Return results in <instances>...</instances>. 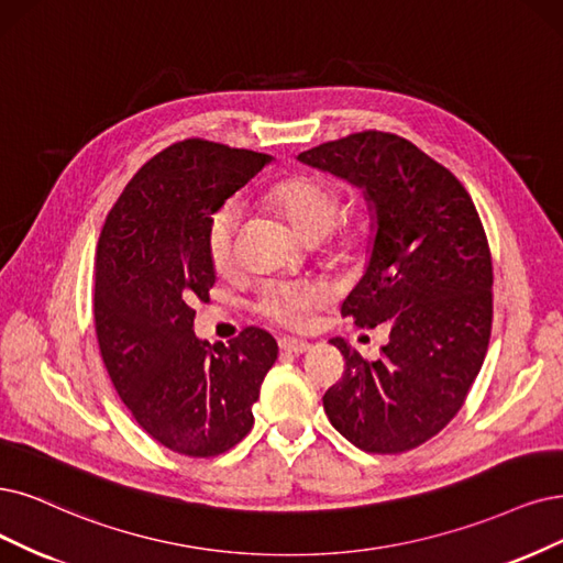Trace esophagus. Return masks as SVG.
<instances>
[{"label":"esophagus","mask_w":563,"mask_h":563,"mask_svg":"<svg viewBox=\"0 0 563 563\" xmlns=\"http://www.w3.org/2000/svg\"><path fill=\"white\" fill-rule=\"evenodd\" d=\"M278 345L283 352H289V355H303V352L310 350L306 341H297V339H280Z\"/></svg>","instance_id":"obj_1"}]
</instances>
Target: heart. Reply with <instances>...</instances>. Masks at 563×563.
Instances as JSON below:
<instances>
[{
    "instance_id": "1",
    "label": "heart",
    "mask_w": 563,
    "mask_h": 563,
    "mask_svg": "<svg viewBox=\"0 0 563 563\" xmlns=\"http://www.w3.org/2000/svg\"><path fill=\"white\" fill-rule=\"evenodd\" d=\"M268 201L289 220L297 232L318 241L324 236V253L334 262H352L362 255L368 241L364 220L336 222L341 197L334 187L320 178L297 174L278 180L268 190ZM241 224V203L229 199L220 203L206 224V253L216 271H224L234 262V243ZM329 297V289L318 280H292L266 285L257 297V313L271 322L299 329L310 313Z\"/></svg>"
}]
</instances>
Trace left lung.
Listing matches in <instances>:
<instances>
[{"instance_id": "1", "label": "left lung", "mask_w": 563, "mask_h": 563, "mask_svg": "<svg viewBox=\"0 0 563 563\" xmlns=\"http://www.w3.org/2000/svg\"><path fill=\"white\" fill-rule=\"evenodd\" d=\"M299 159L364 187L378 229L341 316L389 327L376 362L329 341L345 371L324 391V412L364 452H408L460 412L483 368L494 313L485 227L460 178L404 136L366 130Z\"/></svg>"}]
</instances>
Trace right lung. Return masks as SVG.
Returning a JSON list of instances; mask_svg holds the SVG:
<instances>
[{
	"label": "right lung",
	"instance_id": "obj_1",
	"mask_svg": "<svg viewBox=\"0 0 563 563\" xmlns=\"http://www.w3.org/2000/svg\"><path fill=\"white\" fill-rule=\"evenodd\" d=\"M268 155L185 139L145 162L101 227L95 329L103 366L136 424L159 445L195 456L232 450L253 429L260 385L278 343L260 327L211 345L195 336V301L216 268L206 224Z\"/></svg>",
	"mask_w": 563,
	"mask_h": 563
}]
</instances>
